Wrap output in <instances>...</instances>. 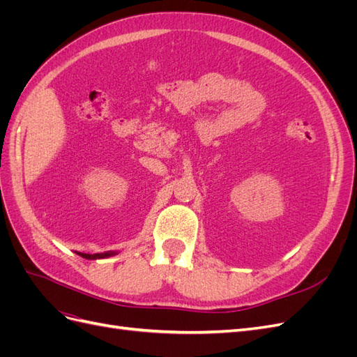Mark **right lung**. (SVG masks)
Segmentation results:
<instances>
[{
	"label": "right lung",
	"instance_id": "add662e5",
	"mask_svg": "<svg viewBox=\"0 0 357 357\" xmlns=\"http://www.w3.org/2000/svg\"><path fill=\"white\" fill-rule=\"evenodd\" d=\"M117 255L116 252H105V253H95V255H86V253H82L83 257L86 259H104V257H110V256H114Z\"/></svg>",
	"mask_w": 357,
	"mask_h": 357
}]
</instances>
